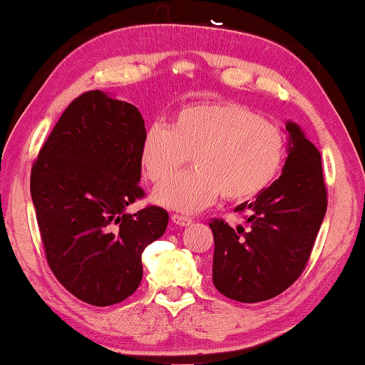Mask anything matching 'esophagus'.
Instances as JSON below:
<instances>
[{"label":"esophagus","instance_id":"34e87169","mask_svg":"<svg viewBox=\"0 0 365 365\" xmlns=\"http://www.w3.org/2000/svg\"><path fill=\"white\" fill-rule=\"evenodd\" d=\"M171 219H173L174 224H179V226H189V224L192 222V219L184 216V214H173Z\"/></svg>","mask_w":365,"mask_h":365}]
</instances>
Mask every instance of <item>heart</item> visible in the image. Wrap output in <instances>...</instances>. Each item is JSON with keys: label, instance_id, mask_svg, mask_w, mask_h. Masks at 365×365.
Segmentation results:
<instances>
[{"label": "heart", "instance_id": "obj_1", "mask_svg": "<svg viewBox=\"0 0 365 365\" xmlns=\"http://www.w3.org/2000/svg\"><path fill=\"white\" fill-rule=\"evenodd\" d=\"M286 154L277 124L232 101L196 103L176 113L171 128L154 124L141 146V168L154 184L173 178L192 156V171L163 184L154 201L197 212L221 196L251 201L276 179Z\"/></svg>", "mask_w": 365, "mask_h": 365}]
</instances>
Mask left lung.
<instances>
[{"mask_svg":"<svg viewBox=\"0 0 365 365\" xmlns=\"http://www.w3.org/2000/svg\"><path fill=\"white\" fill-rule=\"evenodd\" d=\"M289 156L281 178L236 211L247 229L224 219L209 222L214 236L212 282L222 296L261 302L292 286L307 266L326 216L327 189L321 154L301 128L287 123Z\"/></svg>","mask_w":365,"mask_h":365,"instance_id":"8db88e82","label":"left lung"}]
</instances>
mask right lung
<instances>
[{
  "instance_id": "add662e5",
  "label": "right lung",
  "mask_w": 365,
  "mask_h": 365,
  "mask_svg": "<svg viewBox=\"0 0 365 365\" xmlns=\"http://www.w3.org/2000/svg\"><path fill=\"white\" fill-rule=\"evenodd\" d=\"M136 106L86 91L64 109L31 168V197L48 266L64 289L91 306H113L141 284V254L169 214L146 206Z\"/></svg>"
}]
</instances>
